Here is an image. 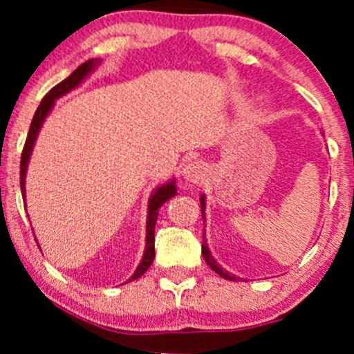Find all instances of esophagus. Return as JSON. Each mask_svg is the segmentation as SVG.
Masks as SVG:
<instances>
[{
	"label": "esophagus",
	"instance_id": "34e87169",
	"mask_svg": "<svg viewBox=\"0 0 354 354\" xmlns=\"http://www.w3.org/2000/svg\"><path fill=\"white\" fill-rule=\"evenodd\" d=\"M183 178L188 183H191V185L201 183L203 178H205V168H203L200 163L186 165L185 169H183Z\"/></svg>",
	"mask_w": 354,
	"mask_h": 354
}]
</instances>
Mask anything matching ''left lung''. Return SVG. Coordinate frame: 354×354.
Returning <instances> with one entry per match:
<instances>
[{
	"label": "left lung",
	"mask_w": 354,
	"mask_h": 354,
	"mask_svg": "<svg viewBox=\"0 0 354 354\" xmlns=\"http://www.w3.org/2000/svg\"><path fill=\"white\" fill-rule=\"evenodd\" d=\"M200 203H201V216L205 218V196L200 198ZM203 221H205V219H203ZM201 253H203V258H205V261L208 263V266L211 268V270L216 271V273H218L219 276H221V278L230 279V281H234V279H236V276L230 274L228 271L223 270V268L219 266L216 261H214V258H213V256H211V253H209L208 246H206V239H205V241H203V245H201Z\"/></svg>",
	"instance_id": "left-lung-1"
}]
</instances>
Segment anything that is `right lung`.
<instances>
[{
    "mask_svg": "<svg viewBox=\"0 0 354 354\" xmlns=\"http://www.w3.org/2000/svg\"><path fill=\"white\" fill-rule=\"evenodd\" d=\"M95 64H96L95 59H89V61H86V63L80 64V66L76 68V70L73 71L66 80H63L61 83H58L55 88H51L50 91L46 93V96H44V98L41 100V103H39L38 109H36L33 121H31V126H30V131H28L26 141H24V148H23V153H21V165H19V185H21L23 196H24V176H26L28 161H30L31 149H33L36 136H38V131H39V128H41L44 118H46L48 113L51 111L53 104H55V100L59 98V96L66 95V93L71 91L73 88L78 86L81 81L86 78L88 73L91 71L93 68H95ZM174 194H176V186H174V183L171 181V183H168V185L161 186V188H158L156 191H154L151 200H149L148 221H146V250H145V256H143V259H141L138 270L135 271V274L129 278V281H131V279L140 278V276H143L146 271H148V268L151 266V263L154 259V225H156L158 213H160V208L165 205V201L169 200V198H173Z\"/></svg>",
    "mask_w": 354,
    "mask_h": 354,
    "instance_id": "1",
    "label": "right lung"
}]
</instances>
